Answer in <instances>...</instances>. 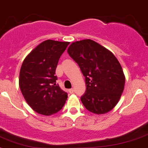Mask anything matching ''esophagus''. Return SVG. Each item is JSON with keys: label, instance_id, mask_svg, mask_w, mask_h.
Segmentation results:
<instances>
[{"label": "esophagus", "instance_id": "34e87169", "mask_svg": "<svg viewBox=\"0 0 148 148\" xmlns=\"http://www.w3.org/2000/svg\"><path fill=\"white\" fill-rule=\"evenodd\" d=\"M74 89H73V88H71V89H69V92L70 93H71V94H72V93H74Z\"/></svg>", "mask_w": 148, "mask_h": 148}]
</instances>
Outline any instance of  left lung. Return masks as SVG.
Listing matches in <instances>:
<instances>
[{"label":"left lung","mask_w":148,"mask_h":148,"mask_svg":"<svg viewBox=\"0 0 148 148\" xmlns=\"http://www.w3.org/2000/svg\"><path fill=\"white\" fill-rule=\"evenodd\" d=\"M67 52L85 77L86 91L81 97L84 107L98 114L112 110L125 85L123 69L112 52L90 39L71 43Z\"/></svg>","instance_id":"left-lung-1"}]
</instances>
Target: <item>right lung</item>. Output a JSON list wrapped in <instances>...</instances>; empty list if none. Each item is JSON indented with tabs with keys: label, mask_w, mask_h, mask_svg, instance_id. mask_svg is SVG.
Returning a JSON list of instances; mask_svg holds the SVG:
<instances>
[{
	"label": "right lung",
	"mask_w": 148,
	"mask_h": 148,
	"mask_svg": "<svg viewBox=\"0 0 148 148\" xmlns=\"http://www.w3.org/2000/svg\"><path fill=\"white\" fill-rule=\"evenodd\" d=\"M69 42L46 40L26 56L20 71L19 85L27 104L43 115L55 114L63 108L67 93L56 84L55 69Z\"/></svg>",
	"instance_id": "obj_1"
}]
</instances>
